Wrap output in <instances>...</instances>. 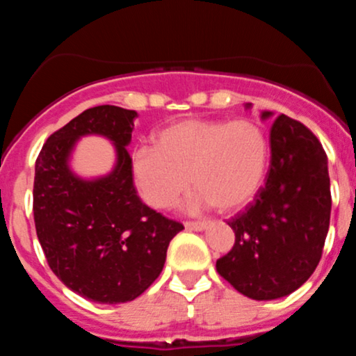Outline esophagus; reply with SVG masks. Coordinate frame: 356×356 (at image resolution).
<instances>
[{
	"instance_id": "obj_1",
	"label": "esophagus",
	"mask_w": 356,
	"mask_h": 356,
	"mask_svg": "<svg viewBox=\"0 0 356 356\" xmlns=\"http://www.w3.org/2000/svg\"><path fill=\"white\" fill-rule=\"evenodd\" d=\"M207 227L206 222L202 220H197V222H186V229L189 231H204Z\"/></svg>"
}]
</instances>
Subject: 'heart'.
Instances as JSON below:
<instances>
[{
    "label": "heart",
    "instance_id": "b5f03b06",
    "mask_svg": "<svg viewBox=\"0 0 356 356\" xmlns=\"http://www.w3.org/2000/svg\"><path fill=\"white\" fill-rule=\"evenodd\" d=\"M155 145L132 152L130 169L138 194L154 209H167L191 184V209L212 206L232 212L252 201L266 177L269 142L251 118H187L165 127Z\"/></svg>",
    "mask_w": 356,
    "mask_h": 356
}]
</instances>
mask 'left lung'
Here are the masks:
<instances>
[{
  "instance_id": "1",
  "label": "left lung",
  "mask_w": 356,
  "mask_h": 356,
  "mask_svg": "<svg viewBox=\"0 0 356 356\" xmlns=\"http://www.w3.org/2000/svg\"><path fill=\"white\" fill-rule=\"evenodd\" d=\"M251 108V104L244 105ZM273 112H261V118ZM271 162L254 202L234 216V246L216 263L241 295L257 301L291 295L321 259L330 227L328 159L312 130L280 115L271 127Z\"/></svg>"
}]
</instances>
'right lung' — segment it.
<instances>
[{"mask_svg": "<svg viewBox=\"0 0 356 356\" xmlns=\"http://www.w3.org/2000/svg\"><path fill=\"white\" fill-rule=\"evenodd\" d=\"M136 117V110L115 105L85 110L48 137L35 164V227L48 266L73 293L102 305L140 296L184 229L137 195L127 150ZM85 135L105 136L116 147L108 175L83 179L71 170V152Z\"/></svg>", "mask_w": 356, "mask_h": 356, "instance_id": "obj_1", "label": "right lung"}]
</instances>
